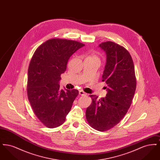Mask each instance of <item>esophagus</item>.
I'll return each instance as SVG.
<instances>
[{"label":"esophagus","mask_w":160,"mask_h":160,"mask_svg":"<svg viewBox=\"0 0 160 160\" xmlns=\"http://www.w3.org/2000/svg\"><path fill=\"white\" fill-rule=\"evenodd\" d=\"M79 94L82 96H86L87 95V93L86 92H84L83 91H82V90L79 91Z\"/></svg>","instance_id":"esophagus-1"}]
</instances>
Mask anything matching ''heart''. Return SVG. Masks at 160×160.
<instances>
[{
    "label": "heart",
    "instance_id": "obj_1",
    "mask_svg": "<svg viewBox=\"0 0 160 160\" xmlns=\"http://www.w3.org/2000/svg\"><path fill=\"white\" fill-rule=\"evenodd\" d=\"M88 58H89V59H98V58L96 56H95V55H92V56H89Z\"/></svg>",
    "mask_w": 160,
    "mask_h": 160
}]
</instances>
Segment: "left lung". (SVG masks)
<instances>
[{
    "mask_svg": "<svg viewBox=\"0 0 160 160\" xmlns=\"http://www.w3.org/2000/svg\"><path fill=\"white\" fill-rule=\"evenodd\" d=\"M107 55L102 82L107 85L105 98L90 95L92 102L86 111L89 125L105 131L113 128L127 114L136 89L134 65L128 51L112 41L100 44Z\"/></svg>",
    "mask_w": 160,
    "mask_h": 160,
    "instance_id": "1",
    "label": "left lung"
}]
</instances>
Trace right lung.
I'll use <instances>...</instances> for the list:
<instances>
[{
    "label": "right lung",
    "mask_w": 160,
    "mask_h": 160,
    "mask_svg": "<svg viewBox=\"0 0 160 160\" xmlns=\"http://www.w3.org/2000/svg\"><path fill=\"white\" fill-rule=\"evenodd\" d=\"M84 46L76 41L54 38L36 50L31 59L27 92L32 108L46 127L53 128L65 121L78 91L60 89L61 75L69 58Z\"/></svg>",
    "instance_id": "add662e5"
}]
</instances>
